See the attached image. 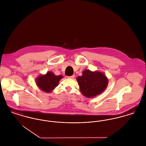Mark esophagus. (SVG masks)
<instances>
[{
  "label": "esophagus",
  "mask_w": 146,
  "mask_h": 146,
  "mask_svg": "<svg viewBox=\"0 0 146 146\" xmlns=\"http://www.w3.org/2000/svg\"><path fill=\"white\" fill-rule=\"evenodd\" d=\"M74 77H75V76H74V75H73V76H68V77H67L68 78H70V79H73Z\"/></svg>",
  "instance_id": "34e87169"
}]
</instances>
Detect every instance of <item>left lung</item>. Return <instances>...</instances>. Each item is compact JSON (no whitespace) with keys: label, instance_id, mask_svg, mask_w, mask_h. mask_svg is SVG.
Listing matches in <instances>:
<instances>
[{"label":"left lung","instance_id":"obj_1","mask_svg":"<svg viewBox=\"0 0 146 146\" xmlns=\"http://www.w3.org/2000/svg\"><path fill=\"white\" fill-rule=\"evenodd\" d=\"M77 80L82 94L89 98L102 93L108 84V79L104 73L89 69L84 70L82 76L78 77Z\"/></svg>","mask_w":146,"mask_h":146}]
</instances>
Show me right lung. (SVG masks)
<instances>
[{
    "instance_id": "obj_1",
    "label": "right lung",
    "mask_w": 146,
    "mask_h": 146,
    "mask_svg": "<svg viewBox=\"0 0 146 146\" xmlns=\"http://www.w3.org/2000/svg\"><path fill=\"white\" fill-rule=\"evenodd\" d=\"M62 76H56L51 72H48L44 75H40L36 79L38 87L43 92L50 93L58 85Z\"/></svg>"
}]
</instances>
